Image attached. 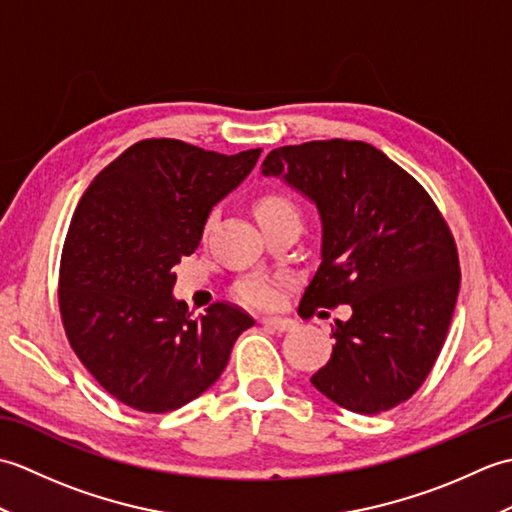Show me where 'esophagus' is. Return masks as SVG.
I'll return each instance as SVG.
<instances>
[{"label": "esophagus", "instance_id": "esophagus-1", "mask_svg": "<svg viewBox=\"0 0 512 512\" xmlns=\"http://www.w3.org/2000/svg\"><path fill=\"white\" fill-rule=\"evenodd\" d=\"M262 323L266 325V328H273L277 332H286V330H292L297 325L295 319H286V317H264Z\"/></svg>", "mask_w": 512, "mask_h": 512}]
</instances>
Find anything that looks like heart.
I'll return each mask as SVG.
<instances>
[{"instance_id":"obj_1","label":"heart","mask_w":512,"mask_h":512,"mask_svg":"<svg viewBox=\"0 0 512 512\" xmlns=\"http://www.w3.org/2000/svg\"><path fill=\"white\" fill-rule=\"evenodd\" d=\"M213 213L206 217V228L213 222ZM255 217L257 222L262 224V228L273 226L279 222H299V206L292 202L286 193L279 191H266L259 195L255 200ZM233 295L246 303V306H255V308H270L275 306L281 297V284L279 279L268 277V275H250L239 279Z\"/></svg>"}]
</instances>
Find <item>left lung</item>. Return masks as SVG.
I'll use <instances>...</instances> for the list:
<instances>
[{
	"label": "left lung",
	"mask_w": 512,
	"mask_h": 512,
	"mask_svg": "<svg viewBox=\"0 0 512 512\" xmlns=\"http://www.w3.org/2000/svg\"><path fill=\"white\" fill-rule=\"evenodd\" d=\"M262 167L321 213V266L301 306L352 308L334 321L336 345L312 385L365 416L394 409L427 380L451 325L460 259L447 220L416 178L363 140L279 147Z\"/></svg>",
	"instance_id": "1"
}]
</instances>
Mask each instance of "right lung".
I'll return each instance as SVG.
<instances>
[{"instance_id": "add662e5", "label": "right lung", "mask_w": 512, "mask_h": 512, "mask_svg": "<svg viewBox=\"0 0 512 512\" xmlns=\"http://www.w3.org/2000/svg\"><path fill=\"white\" fill-rule=\"evenodd\" d=\"M259 154L147 138L110 162L76 204L59 266L63 330L123 405L145 413L187 405L220 378L237 336L255 325L226 301L193 319L171 290L173 266L198 248L213 204Z\"/></svg>"}]
</instances>
